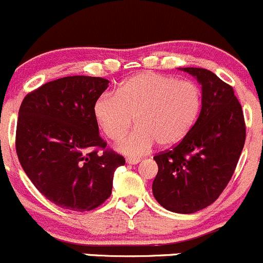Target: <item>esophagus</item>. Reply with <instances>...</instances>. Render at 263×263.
<instances>
[{
	"label": "esophagus",
	"instance_id": "1",
	"mask_svg": "<svg viewBox=\"0 0 263 263\" xmlns=\"http://www.w3.org/2000/svg\"><path fill=\"white\" fill-rule=\"evenodd\" d=\"M126 162L130 163V165H137V163L140 162V158H138V157H128V158H126Z\"/></svg>",
	"mask_w": 263,
	"mask_h": 263
}]
</instances>
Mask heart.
Masks as SVG:
<instances>
[{
	"label": "heart",
	"mask_w": 263,
	"mask_h": 263,
	"mask_svg": "<svg viewBox=\"0 0 263 263\" xmlns=\"http://www.w3.org/2000/svg\"><path fill=\"white\" fill-rule=\"evenodd\" d=\"M202 107V92L192 80L144 71L120 84L116 95L105 93L96 100L93 115L103 134L118 142L128 156H142L158 142L168 147L180 142L196 124Z\"/></svg>",
	"instance_id": "b5f03b06"
}]
</instances>
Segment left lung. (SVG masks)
Segmentation results:
<instances>
[{"mask_svg":"<svg viewBox=\"0 0 263 263\" xmlns=\"http://www.w3.org/2000/svg\"><path fill=\"white\" fill-rule=\"evenodd\" d=\"M202 84V108L191 132L171 149L155 156L153 196L176 214L214 203L230 181L246 142V123L234 89L217 75L184 67Z\"/></svg>","mask_w":263,"mask_h":263,"instance_id":"1","label":"left lung"}]
</instances>
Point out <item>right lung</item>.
Returning <instances> with one entry per match:
<instances>
[{"label": "right lung", "mask_w": 263, "mask_h": 263, "mask_svg": "<svg viewBox=\"0 0 263 263\" xmlns=\"http://www.w3.org/2000/svg\"><path fill=\"white\" fill-rule=\"evenodd\" d=\"M103 78L74 75L28 93L19 110L16 153L28 178L52 203L90 211L112 191L125 158L107 148L93 115L96 100L108 87Z\"/></svg>", "instance_id": "right-lung-1"}]
</instances>
